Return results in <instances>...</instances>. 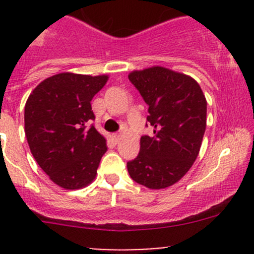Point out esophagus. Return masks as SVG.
Segmentation results:
<instances>
[{"label":"esophagus","instance_id":"obj_1","mask_svg":"<svg viewBox=\"0 0 254 254\" xmlns=\"http://www.w3.org/2000/svg\"><path fill=\"white\" fill-rule=\"evenodd\" d=\"M113 140H114L115 143H118L120 141V139H122V134H119V132H115V134L112 135Z\"/></svg>","mask_w":254,"mask_h":254}]
</instances>
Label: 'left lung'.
<instances>
[{
	"label": "left lung",
	"instance_id": "obj_1",
	"mask_svg": "<svg viewBox=\"0 0 254 254\" xmlns=\"http://www.w3.org/2000/svg\"><path fill=\"white\" fill-rule=\"evenodd\" d=\"M148 106L152 136H141L140 152L127 162L129 175L150 189L173 186L190 170L206 127V99L198 82L163 66L129 73Z\"/></svg>",
	"mask_w": 254,
	"mask_h": 254
}]
</instances>
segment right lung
<instances>
[{
  "label": "right lung",
  "mask_w": 254,
  "mask_h": 254,
  "mask_svg": "<svg viewBox=\"0 0 254 254\" xmlns=\"http://www.w3.org/2000/svg\"><path fill=\"white\" fill-rule=\"evenodd\" d=\"M108 75L61 72L40 82L24 107V131L30 152L49 178L64 189L93 182L107 152V140L94 127L91 101Z\"/></svg>",
  "instance_id": "1"
}]
</instances>
